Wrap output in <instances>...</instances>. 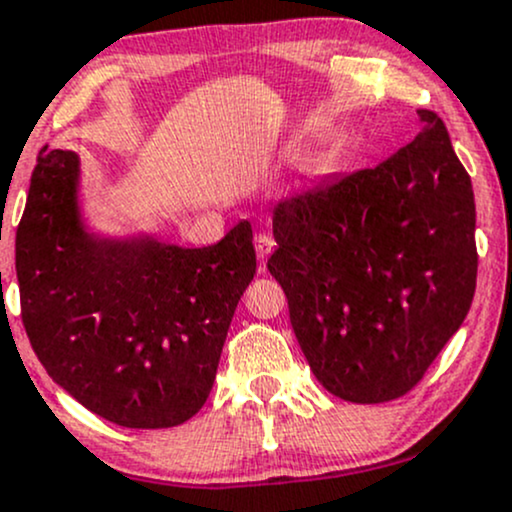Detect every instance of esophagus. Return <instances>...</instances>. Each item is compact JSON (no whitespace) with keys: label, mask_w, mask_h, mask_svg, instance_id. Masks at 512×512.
Listing matches in <instances>:
<instances>
[{"label":"esophagus","mask_w":512,"mask_h":512,"mask_svg":"<svg viewBox=\"0 0 512 512\" xmlns=\"http://www.w3.org/2000/svg\"><path fill=\"white\" fill-rule=\"evenodd\" d=\"M254 246H256V256H258V261H266L268 256H271V251H273V246H275V241H273V237H268V234H258V237L254 239Z\"/></svg>","instance_id":"esophagus-1"}]
</instances>
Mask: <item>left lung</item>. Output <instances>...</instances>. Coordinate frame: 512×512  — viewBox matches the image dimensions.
<instances>
[{
    "label": "left lung",
    "mask_w": 512,
    "mask_h": 512,
    "mask_svg": "<svg viewBox=\"0 0 512 512\" xmlns=\"http://www.w3.org/2000/svg\"><path fill=\"white\" fill-rule=\"evenodd\" d=\"M372 169L285 195L268 271L314 377L353 404L404 396L455 336L476 287L472 179L445 123Z\"/></svg>",
    "instance_id": "1"
}]
</instances>
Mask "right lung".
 <instances>
[{
	"mask_svg": "<svg viewBox=\"0 0 512 512\" xmlns=\"http://www.w3.org/2000/svg\"><path fill=\"white\" fill-rule=\"evenodd\" d=\"M254 273L246 220L198 249L101 232L86 220L79 154L40 152L16 229L21 319L45 372L96 416L171 428L203 409Z\"/></svg>",
	"mask_w": 512,
	"mask_h": 512,
	"instance_id": "obj_1",
	"label": "right lung"
}]
</instances>
